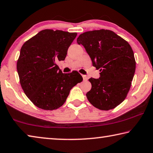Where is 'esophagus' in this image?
<instances>
[{
    "label": "esophagus",
    "mask_w": 153,
    "mask_h": 153,
    "mask_svg": "<svg viewBox=\"0 0 153 153\" xmlns=\"http://www.w3.org/2000/svg\"><path fill=\"white\" fill-rule=\"evenodd\" d=\"M82 77H83V79H84V81H87L88 77H87L86 76H84V75H82Z\"/></svg>",
    "instance_id": "esophagus-1"
}]
</instances>
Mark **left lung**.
<instances>
[{"mask_svg": "<svg viewBox=\"0 0 153 153\" xmlns=\"http://www.w3.org/2000/svg\"><path fill=\"white\" fill-rule=\"evenodd\" d=\"M99 69L98 79L90 78L92 88L86 93L88 101L98 109L108 111L121 104L130 89L136 61L131 46L108 30L88 31L77 39Z\"/></svg>", "mask_w": 153, "mask_h": 153, "instance_id": "8db88e82", "label": "left lung"}]
</instances>
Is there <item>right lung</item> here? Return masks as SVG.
<instances>
[{
	"instance_id": "right-lung-1",
	"label": "right lung",
	"mask_w": 153,
	"mask_h": 153,
	"mask_svg": "<svg viewBox=\"0 0 153 153\" xmlns=\"http://www.w3.org/2000/svg\"><path fill=\"white\" fill-rule=\"evenodd\" d=\"M77 33L44 30L23 45L17 63L20 84L36 107L55 110L63 105L71 89L83 78L77 71L63 74L56 64L66 57Z\"/></svg>"
}]
</instances>
